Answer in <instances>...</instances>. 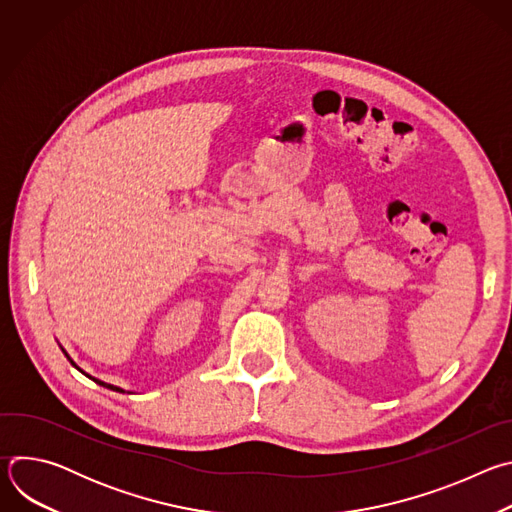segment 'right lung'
Listing matches in <instances>:
<instances>
[{"instance_id":"right-lung-1","label":"right lung","mask_w":512,"mask_h":512,"mask_svg":"<svg viewBox=\"0 0 512 512\" xmlns=\"http://www.w3.org/2000/svg\"><path fill=\"white\" fill-rule=\"evenodd\" d=\"M70 362H72V360H70ZM87 377H89V375H87ZM91 379H93V377H91ZM93 381H95V383H99V385H103V387H107V389H111V391H119V393H123V391H121V389H119V387H113V385H107V383H103V381H97V379H93Z\"/></svg>"}]
</instances>
